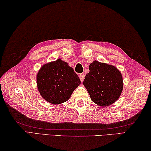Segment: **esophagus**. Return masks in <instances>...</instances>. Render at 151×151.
Returning <instances> with one entry per match:
<instances>
[{
	"label": "esophagus",
	"mask_w": 151,
	"mask_h": 151,
	"mask_svg": "<svg viewBox=\"0 0 151 151\" xmlns=\"http://www.w3.org/2000/svg\"><path fill=\"white\" fill-rule=\"evenodd\" d=\"M79 77H80V79L81 82L83 81V80H84V74L83 73H80V76H79Z\"/></svg>",
	"instance_id": "esophagus-1"
}]
</instances>
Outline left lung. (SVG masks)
Segmentation results:
<instances>
[{
  "mask_svg": "<svg viewBox=\"0 0 151 151\" xmlns=\"http://www.w3.org/2000/svg\"><path fill=\"white\" fill-rule=\"evenodd\" d=\"M83 86L91 100L101 106H110L120 97L123 88L122 74L114 66L94 61L89 66Z\"/></svg>",
  "mask_w": 151,
  "mask_h": 151,
  "instance_id": "8db88e82",
  "label": "left lung"
}]
</instances>
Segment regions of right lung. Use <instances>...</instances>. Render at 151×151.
<instances>
[{
  "instance_id": "add662e5",
  "label": "right lung",
  "mask_w": 151,
  "mask_h": 151,
  "mask_svg": "<svg viewBox=\"0 0 151 151\" xmlns=\"http://www.w3.org/2000/svg\"><path fill=\"white\" fill-rule=\"evenodd\" d=\"M72 68L59 59L42 66L37 76V84L44 100L53 104L66 102L80 84Z\"/></svg>"
}]
</instances>
